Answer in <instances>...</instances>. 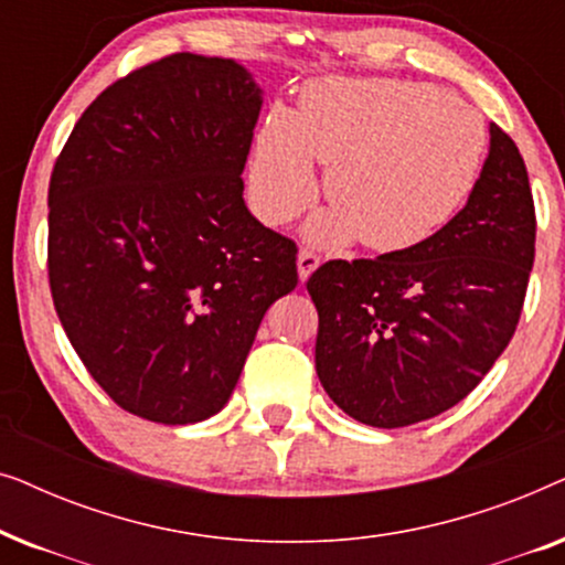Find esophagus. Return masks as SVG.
I'll list each match as a JSON object with an SVG mask.
<instances>
[{
    "label": "esophagus",
    "instance_id": "esophagus-1",
    "mask_svg": "<svg viewBox=\"0 0 565 565\" xmlns=\"http://www.w3.org/2000/svg\"><path fill=\"white\" fill-rule=\"evenodd\" d=\"M316 267H319V257H316L313 252L300 249L298 252V277H300V282H306L308 277L313 275Z\"/></svg>",
    "mask_w": 565,
    "mask_h": 565
}]
</instances>
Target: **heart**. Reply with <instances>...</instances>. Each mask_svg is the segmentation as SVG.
<instances>
[{
    "instance_id": "heart-1",
    "label": "heart",
    "mask_w": 565,
    "mask_h": 565,
    "mask_svg": "<svg viewBox=\"0 0 565 565\" xmlns=\"http://www.w3.org/2000/svg\"><path fill=\"white\" fill-rule=\"evenodd\" d=\"M486 128L460 97L424 82L321 79L292 113L262 122L249 157V200L267 226L298 218L319 195L327 167L331 207L306 236L319 246L354 238L370 252L414 249L437 234L481 172Z\"/></svg>"
}]
</instances>
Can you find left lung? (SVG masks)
Wrapping results in <instances>:
<instances>
[{
    "instance_id": "8db88e82",
    "label": "left lung",
    "mask_w": 565,
    "mask_h": 565,
    "mask_svg": "<svg viewBox=\"0 0 565 565\" xmlns=\"http://www.w3.org/2000/svg\"><path fill=\"white\" fill-rule=\"evenodd\" d=\"M468 203L414 249L334 259L308 277L316 373L367 427L398 429L460 404L507 350L532 262L535 205L520 149L497 122Z\"/></svg>"
}]
</instances>
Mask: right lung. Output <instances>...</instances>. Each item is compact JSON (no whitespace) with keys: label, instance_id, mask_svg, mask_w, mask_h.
<instances>
[{"label":"right lung","instance_id":"add662e5","mask_svg":"<svg viewBox=\"0 0 565 565\" xmlns=\"http://www.w3.org/2000/svg\"><path fill=\"white\" fill-rule=\"evenodd\" d=\"M262 89L234 58L174 53L107 87L49 188V277L68 342L115 404L195 424L228 404L296 244L244 203Z\"/></svg>","mask_w":565,"mask_h":565}]
</instances>
